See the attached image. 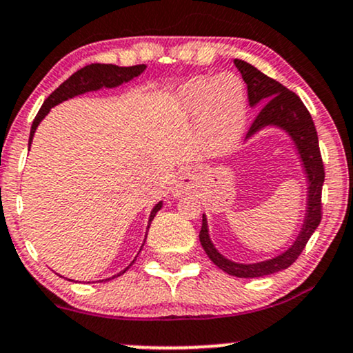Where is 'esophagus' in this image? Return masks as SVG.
Returning <instances> with one entry per match:
<instances>
[{
    "mask_svg": "<svg viewBox=\"0 0 353 353\" xmlns=\"http://www.w3.org/2000/svg\"><path fill=\"white\" fill-rule=\"evenodd\" d=\"M197 185H199V182H197L196 176H192V174H179L172 182V196L181 197L188 192H194Z\"/></svg>",
    "mask_w": 353,
    "mask_h": 353,
    "instance_id": "34e87169",
    "label": "esophagus"
}]
</instances>
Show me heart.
Returning a JSON list of instances; mask_svg holds the SVG:
<instances>
[{
	"label": "heart",
	"instance_id": "heart-1",
	"mask_svg": "<svg viewBox=\"0 0 353 353\" xmlns=\"http://www.w3.org/2000/svg\"><path fill=\"white\" fill-rule=\"evenodd\" d=\"M179 108L201 125L209 157L229 154L245 128L247 96L241 78L222 72L216 78L190 79L179 92Z\"/></svg>",
	"mask_w": 353,
	"mask_h": 353
}]
</instances>
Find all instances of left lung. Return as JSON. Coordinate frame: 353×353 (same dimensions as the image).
Returning <instances> with one entry per match:
<instances>
[{"label":"left lung","mask_w":353,"mask_h":353,"mask_svg":"<svg viewBox=\"0 0 353 353\" xmlns=\"http://www.w3.org/2000/svg\"><path fill=\"white\" fill-rule=\"evenodd\" d=\"M234 64L241 71L242 79L247 84L249 104L252 108L261 106L245 139L254 137L262 129H281L294 143L295 151H297L299 159L302 163L307 184H309V188H307L305 217H303L301 232L297 234V237H295L289 249L262 262L241 264V262H234L224 257L210 241L208 217H205V214H202L199 241L210 261L229 275L252 279L264 277V275L281 272V270L287 269L297 261L299 255L305 249V244L309 242L312 234L315 232V229L319 228L320 219H322V202H320V199H322V185L323 179H325V172H323L322 156H320L317 131H315L310 112L303 106L301 98L275 79H270L264 72L254 68L252 64L241 59H234Z\"/></svg>","instance_id":"8db88e82"}]
</instances>
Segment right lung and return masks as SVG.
<instances>
[{
	"label": "right lung",
	"instance_id": "right-lung-1",
	"mask_svg": "<svg viewBox=\"0 0 353 353\" xmlns=\"http://www.w3.org/2000/svg\"><path fill=\"white\" fill-rule=\"evenodd\" d=\"M144 70H145V64H137V66H129V68H121V66H116V64H89V66H84L83 70L76 71L74 74L70 76V78L64 81L58 89H54V91H52L46 98V101L43 103L41 109H39L38 114L34 117L33 125H31L30 143H28V145H31V143H33L36 128H38L39 123H41L44 117L48 116V112L51 111V108L58 106V104L63 103V101H68L71 98H76V96L84 94V92L99 91V89L103 88L111 89V88L121 86V84L129 83L131 79H134L139 74H143ZM161 208H163V201H159L152 208L151 216H149V222H148V230H149V225H151L152 219L156 217L157 210H161ZM145 237H148V234H145ZM143 245H141V249H143ZM134 261L125 267L124 270H121L119 274L112 275V277L109 279H114V277H119V275H123L129 267L134 264ZM109 279H106V281H109Z\"/></svg>",
	"mask_w": 353,
	"mask_h": 353
}]
</instances>
